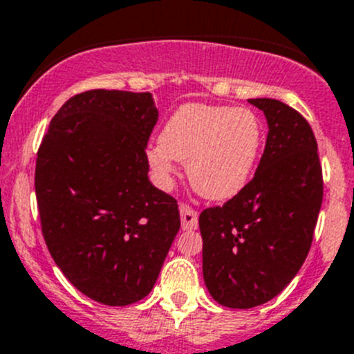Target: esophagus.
<instances>
[{
  "label": "esophagus",
  "instance_id": "1",
  "mask_svg": "<svg viewBox=\"0 0 354 354\" xmlns=\"http://www.w3.org/2000/svg\"><path fill=\"white\" fill-rule=\"evenodd\" d=\"M180 220H181V227H183V229H196L197 222H199V216H197V211L194 209V207L187 206V204H181Z\"/></svg>",
  "mask_w": 354,
  "mask_h": 354
}]
</instances>
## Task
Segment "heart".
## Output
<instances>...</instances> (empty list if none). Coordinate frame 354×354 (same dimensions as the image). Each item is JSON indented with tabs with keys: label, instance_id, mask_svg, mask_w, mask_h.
Wrapping results in <instances>:
<instances>
[{
	"label": "heart",
	"instance_id": "1",
	"mask_svg": "<svg viewBox=\"0 0 354 354\" xmlns=\"http://www.w3.org/2000/svg\"><path fill=\"white\" fill-rule=\"evenodd\" d=\"M262 145V122L250 108L190 102L178 108L148 150V164L158 180H169L174 160L187 162L197 192L223 201L246 185Z\"/></svg>",
	"mask_w": 354,
	"mask_h": 354
}]
</instances>
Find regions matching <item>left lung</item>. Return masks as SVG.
<instances>
[{
  "mask_svg": "<svg viewBox=\"0 0 354 354\" xmlns=\"http://www.w3.org/2000/svg\"><path fill=\"white\" fill-rule=\"evenodd\" d=\"M269 124L257 173L223 206L199 216L211 297L250 309L283 292L311 250L323 201L318 143L302 115L277 99H250Z\"/></svg>",
  "mask_w": 354,
  "mask_h": 354,
  "instance_id": "left-lung-1",
  "label": "left lung"
}]
</instances>
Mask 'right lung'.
<instances>
[{"label":"right lung","instance_id":"add662e5","mask_svg":"<svg viewBox=\"0 0 354 354\" xmlns=\"http://www.w3.org/2000/svg\"><path fill=\"white\" fill-rule=\"evenodd\" d=\"M157 118L150 92L94 88L62 104L38 148L43 239L69 283L104 306L147 297L180 230L176 199L148 180Z\"/></svg>","mask_w":354,"mask_h":354}]
</instances>
